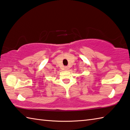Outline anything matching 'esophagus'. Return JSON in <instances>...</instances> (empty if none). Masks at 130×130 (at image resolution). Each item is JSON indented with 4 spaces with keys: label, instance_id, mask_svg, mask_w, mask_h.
Segmentation results:
<instances>
[{
    "label": "esophagus",
    "instance_id": "obj_1",
    "mask_svg": "<svg viewBox=\"0 0 130 130\" xmlns=\"http://www.w3.org/2000/svg\"><path fill=\"white\" fill-rule=\"evenodd\" d=\"M65 69L66 70H68V69H69V68H68V67H65Z\"/></svg>",
    "mask_w": 130,
    "mask_h": 130
}]
</instances>
